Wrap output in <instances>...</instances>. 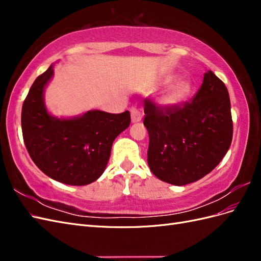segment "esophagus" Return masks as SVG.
Returning <instances> with one entry per match:
<instances>
[{"mask_svg": "<svg viewBox=\"0 0 261 261\" xmlns=\"http://www.w3.org/2000/svg\"><path fill=\"white\" fill-rule=\"evenodd\" d=\"M130 116H132V122L133 123H137L141 121V117H143V114L136 108H132L130 109Z\"/></svg>", "mask_w": 261, "mask_h": 261, "instance_id": "obj_1", "label": "esophagus"}]
</instances>
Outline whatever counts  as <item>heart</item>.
<instances>
[{"instance_id": "heart-1", "label": "heart", "mask_w": 261, "mask_h": 261, "mask_svg": "<svg viewBox=\"0 0 261 261\" xmlns=\"http://www.w3.org/2000/svg\"><path fill=\"white\" fill-rule=\"evenodd\" d=\"M177 76L169 74L161 80V85H169L159 98L160 105L165 108H175L191 97L194 85L189 80H177Z\"/></svg>"}]
</instances>
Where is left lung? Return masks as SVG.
I'll return each mask as SVG.
<instances>
[{
    "label": "left lung",
    "instance_id": "obj_1",
    "mask_svg": "<svg viewBox=\"0 0 261 261\" xmlns=\"http://www.w3.org/2000/svg\"><path fill=\"white\" fill-rule=\"evenodd\" d=\"M144 125L149 134L148 165L169 184L183 186L207 175L232 143L228 91L211 70L192 102L160 109L145 100Z\"/></svg>",
    "mask_w": 261,
    "mask_h": 261
}]
</instances>
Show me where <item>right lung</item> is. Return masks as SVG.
Instances as JSON below:
<instances>
[{"instance_id":"1","label":"right lung","mask_w":261,"mask_h":261,"mask_svg":"<svg viewBox=\"0 0 261 261\" xmlns=\"http://www.w3.org/2000/svg\"><path fill=\"white\" fill-rule=\"evenodd\" d=\"M53 74L51 65L37 77L23 101V143L45 175L66 185H88L105 172L113 141L129 126L130 114L90 110L69 118L51 115L45 107L44 89Z\"/></svg>"}]
</instances>
